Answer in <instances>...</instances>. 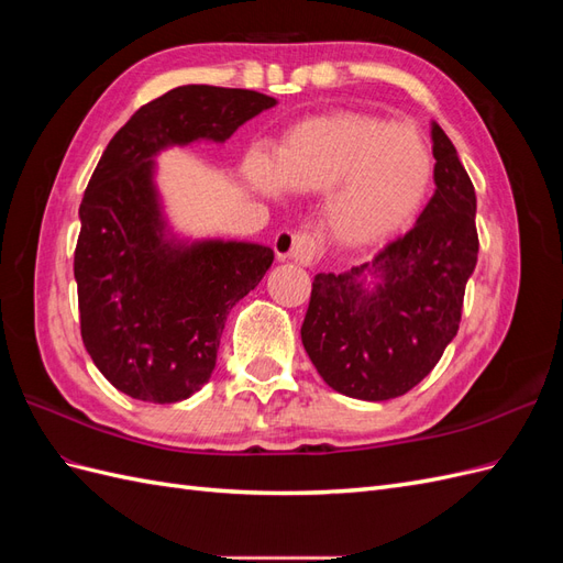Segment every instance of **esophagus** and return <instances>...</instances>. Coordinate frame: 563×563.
<instances>
[{
	"mask_svg": "<svg viewBox=\"0 0 563 563\" xmlns=\"http://www.w3.org/2000/svg\"><path fill=\"white\" fill-rule=\"evenodd\" d=\"M275 253L279 261H294L310 265L317 255V244L308 232H279L275 240Z\"/></svg>",
	"mask_w": 563,
	"mask_h": 563,
	"instance_id": "34e87169",
	"label": "esophagus"
}]
</instances>
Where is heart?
<instances>
[{"label":"heart","instance_id":"b5f03b06","mask_svg":"<svg viewBox=\"0 0 563 563\" xmlns=\"http://www.w3.org/2000/svg\"><path fill=\"white\" fill-rule=\"evenodd\" d=\"M244 180L265 199L327 195L323 225L338 244L378 246L422 209L434 183L432 152L420 133L364 112L302 119L272 157L251 152Z\"/></svg>","mask_w":563,"mask_h":563}]
</instances>
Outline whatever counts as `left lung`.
<instances>
[{"label":"left lung","mask_w":563,"mask_h":563,"mask_svg":"<svg viewBox=\"0 0 563 563\" xmlns=\"http://www.w3.org/2000/svg\"><path fill=\"white\" fill-rule=\"evenodd\" d=\"M437 190L413 230L376 258L312 282L300 338L319 376L352 399L406 395L455 338L479 253L474 185L432 122Z\"/></svg>","instance_id":"left-lung-1"}]
</instances>
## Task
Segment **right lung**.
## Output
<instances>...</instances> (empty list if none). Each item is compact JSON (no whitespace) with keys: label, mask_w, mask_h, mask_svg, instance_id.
<instances>
[{"label":"right lung","mask_w":563,"mask_h":563,"mask_svg":"<svg viewBox=\"0 0 563 563\" xmlns=\"http://www.w3.org/2000/svg\"><path fill=\"white\" fill-rule=\"evenodd\" d=\"M277 98L187 84L114 133L84 192L75 279L84 347L124 395L174 404L209 383L230 310L275 261L265 244L174 230L157 187L168 147L225 143Z\"/></svg>","instance_id":"add662e5"}]
</instances>
